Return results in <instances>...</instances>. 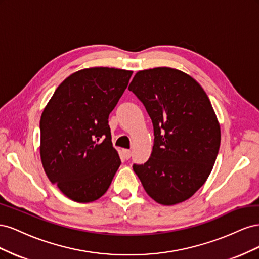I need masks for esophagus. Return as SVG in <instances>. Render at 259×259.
I'll use <instances>...</instances> for the list:
<instances>
[{"label": "esophagus", "mask_w": 259, "mask_h": 259, "mask_svg": "<svg viewBox=\"0 0 259 259\" xmlns=\"http://www.w3.org/2000/svg\"><path fill=\"white\" fill-rule=\"evenodd\" d=\"M123 154H124V158L128 160L131 158V155H132V152H131V150H127V149H124Z\"/></svg>", "instance_id": "34e87169"}]
</instances>
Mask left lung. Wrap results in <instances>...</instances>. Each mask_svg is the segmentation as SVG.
<instances>
[{
  "label": "left lung",
  "mask_w": 259,
  "mask_h": 259,
  "mask_svg": "<svg viewBox=\"0 0 259 259\" xmlns=\"http://www.w3.org/2000/svg\"><path fill=\"white\" fill-rule=\"evenodd\" d=\"M128 90L144 104L153 124L152 153L133 169L149 197L175 205L208 178L221 146V125L202 86L180 70L138 71Z\"/></svg>",
  "instance_id": "1"
}]
</instances>
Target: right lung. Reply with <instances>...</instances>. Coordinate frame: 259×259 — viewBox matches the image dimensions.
Masks as SVG:
<instances>
[{
	"label": "right lung",
	"mask_w": 259,
	"mask_h": 259,
	"mask_svg": "<svg viewBox=\"0 0 259 259\" xmlns=\"http://www.w3.org/2000/svg\"><path fill=\"white\" fill-rule=\"evenodd\" d=\"M132 74L108 67L79 70L60 83L44 108L41 162L51 183L70 200L103 197L121 165L108 119Z\"/></svg>",
	"instance_id": "obj_1"
}]
</instances>
